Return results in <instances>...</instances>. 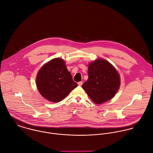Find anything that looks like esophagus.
I'll list each match as a JSON object with an SVG mask.
<instances>
[{"label":"esophagus","instance_id":"1","mask_svg":"<svg viewBox=\"0 0 153 153\" xmlns=\"http://www.w3.org/2000/svg\"><path fill=\"white\" fill-rule=\"evenodd\" d=\"M83 85V82H78V85L79 86H82Z\"/></svg>","mask_w":153,"mask_h":153}]
</instances>
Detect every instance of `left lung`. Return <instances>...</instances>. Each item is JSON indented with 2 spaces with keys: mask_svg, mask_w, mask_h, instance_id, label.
Listing matches in <instances>:
<instances>
[{
  "mask_svg": "<svg viewBox=\"0 0 153 153\" xmlns=\"http://www.w3.org/2000/svg\"><path fill=\"white\" fill-rule=\"evenodd\" d=\"M88 76L82 88L96 104L112 99L120 89L119 73L112 64L103 59H96L89 64Z\"/></svg>",
  "mask_w": 153,
  "mask_h": 153,
  "instance_id": "left-lung-1",
  "label": "left lung"
}]
</instances>
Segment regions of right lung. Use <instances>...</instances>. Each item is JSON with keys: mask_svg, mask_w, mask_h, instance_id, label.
Masks as SVG:
<instances>
[{"mask_svg": "<svg viewBox=\"0 0 153 153\" xmlns=\"http://www.w3.org/2000/svg\"><path fill=\"white\" fill-rule=\"evenodd\" d=\"M36 85L41 95L51 102H60L78 86L60 58L52 59L41 67L36 77Z\"/></svg>", "mask_w": 153, "mask_h": 153, "instance_id": "1", "label": "right lung"}]
</instances>
